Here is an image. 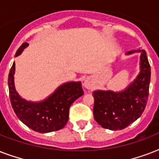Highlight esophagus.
I'll return each instance as SVG.
<instances>
[{"mask_svg":"<svg viewBox=\"0 0 159 159\" xmlns=\"http://www.w3.org/2000/svg\"><path fill=\"white\" fill-rule=\"evenodd\" d=\"M83 86L85 87V88H87V89L90 90L92 88V78H87V79L85 80L84 82H83Z\"/></svg>","mask_w":159,"mask_h":159,"instance_id":"obj_1","label":"esophagus"}]
</instances>
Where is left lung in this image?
<instances>
[{
    "label": "left lung",
    "instance_id": "obj_1",
    "mask_svg": "<svg viewBox=\"0 0 159 159\" xmlns=\"http://www.w3.org/2000/svg\"><path fill=\"white\" fill-rule=\"evenodd\" d=\"M134 53H140L139 72L125 89L118 92L97 90L92 92L95 120L103 128L111 130L125 129L139 118L144 111L150 83V65L143 49L128 51L125 54Z\"/></svg>",
    "mask_w": 159,
    "mask_h": 159
}]
</instances>
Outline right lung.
<instances>
[{
    "mask_svg": "<svg viewBox=\"0 0 159 159\" xmlns=\"http://www.w3.org/2000/svg\"><path fill=\"white\" fill-rule=\"evenodd\" d=\"M28 46V43H22L15 56L18 57ZM15 72L14 62L9 73L8 87L11 106L19 120L39 133H49L63 128L68 121L70 106L83 95L82 82L62 83L45 99L32 102L23 98L16 91Z\"/></svg>",
    "mask_w": 159,
    "mask_h": 159,
    "instance_id": "obj_1",
    "label": "right lung"
}]
</instances>
